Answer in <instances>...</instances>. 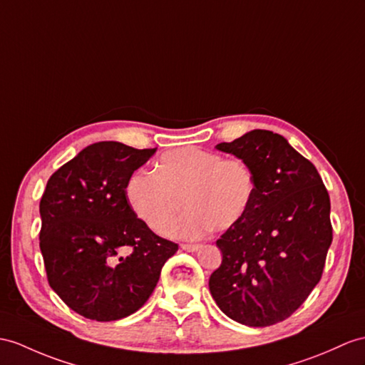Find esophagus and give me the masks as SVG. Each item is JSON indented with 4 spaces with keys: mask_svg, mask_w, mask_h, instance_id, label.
Instances as JSON below:
<instances>
[{
    "mask_svg": "<svg viewBox=\"0 0 365 365\" xmlns=\"http://www.w3.org/2000/svg\"><path fill=\"white\" fill-rule=\"evenodd\" d=\"M181 247L187 252H197L201 247V245H181Z\"/></svg>",
    "mask_w": 365,
    "mask_h": 365,
    "instance_id": "34e87169",
    "label": "esophagus"
}]
</instances>
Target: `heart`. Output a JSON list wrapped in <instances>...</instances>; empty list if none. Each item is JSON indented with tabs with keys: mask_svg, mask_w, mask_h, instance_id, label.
I'll use <instances>...</instances> for the list:
<instances>
[{
	"mask_svg": "<svg viewBox=\"0 0 365 365\" xmlns=\"http://www.w3.org/2000/svg\"><path fill=\"white\" fill-rule=\"evenodd\" d=\"M125 193L136 215L158 234L165 232L185 201L189 209L168 234L197 240L243 218L254 198L255 178L243 159L182 147L164 153L155 172L133 173Z\"/></svg>",
	"mask_w": 365,
	"mask_h": 365,
	"instance_id": "1",
	"label": "heart"
}]
</instances>
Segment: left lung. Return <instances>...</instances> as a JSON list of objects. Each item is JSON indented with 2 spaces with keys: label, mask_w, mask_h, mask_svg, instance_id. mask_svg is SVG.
I'll return each instance as SVG.
<instances>
[{
  "label": "left lung",
  "mask_w": 365,
  "mask_h": 365,
  "mask_svg": "<svg viewBox=\"0 0 365 365\" xmlns=\"http://www.w3.org/2000/svg\"><path fill=\"white\" fill-rule=\"evenodd\" d=\"M250 164L255 193L217 240L223 262L209 279L218 308L247 327L285 321L322 277L333 240L330 197L316 167L289 142L252 130L215 147Z\"/></svg>",
  "instance_id": "1"
}]
</instances>
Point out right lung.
I'll use <instances>...</instances> for the list:
<instances>
[{"label": "right lung", "mask_w": 365, "mask_h": 365, "mask_svg": "<svg viewBox=\"0 0 365 365\" xmlns=\"http://www.w3.org/2000/svg\"><path fill=\"white\" fill-rule=\"evenodd\" d=\"M155 153L156 148L96 142L46 184L40 250L49 285L86 319L110 322L135 313L178 251L136 217L127 200L130 176Z\"/></svg>", "instance_id": "obj_1"}]
</instances>
